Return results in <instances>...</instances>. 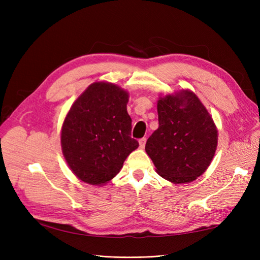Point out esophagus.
Listing matches in <instances>:
<instances>
[{"instance_id":"34e87169","label":"esophagus","mask_w":260,"mask_h":260,"mask_svg":"<svg viewBox=\"0 0 260 260\" xmlns=\"http://www.w3.org/2000/svg\"><path fill=\"white\" fill-rule=\"evenodd\" d=\"M145 143H146V139L145 138H142L139 140V144H140V148H144L145 146Z\"/></svg>"}]
</instances>
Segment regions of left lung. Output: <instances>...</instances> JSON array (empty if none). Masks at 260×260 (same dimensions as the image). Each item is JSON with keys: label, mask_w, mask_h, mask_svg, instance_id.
I'll list each match as a JSON object with an SVG mask.
<instances>
[{"label": "left lung", "mask_w": 260, "mask_h": 260, "mask_svg": "<svg viewBox=\"0 0 260 260\" xmlns=\"http://www.w3.org/2000/svg\"><path fill=\"white\" fill-rule=\"evenodd\" d=\"M157 113L159 127L145 145L156 172L177 184L194 181L206 171L216 152L214 120L190 90L159 98Z\"/></svg>", "instance_id": "1"}]
</instances>
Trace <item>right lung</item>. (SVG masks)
<instances>
[{
	"instance_id": "obj_1",
	"label": "right lung",
	"mask_w": 260,
	"mask_h": 260,
	"mask_svg": "<svg viewBox=\"0 0 260 260\" xmlns=\"http://www.w3.org/2000/svg\"><path fill=\"white\" fill-rule=\"evenodd\" d=\"M129 93L113 83L94 82L78 98L61 127L62 154L74 175L103 185L122 168L139 142L131 138Z\"/></svg>"
}]
</instances>
